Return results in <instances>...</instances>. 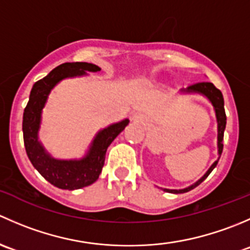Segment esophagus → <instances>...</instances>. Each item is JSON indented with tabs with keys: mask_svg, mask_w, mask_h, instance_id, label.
<instances>
[{
	"mask_svg": "<svg viewBox=\"0 0 250 250\" xmlns=\"http://www.w3.org/2000/svg\"><path fill=\"white\" fill-rule=\"evenodd\" d=\"M132 120L134 121V122H138V123H144V121H145V118H144V116L141 115L139 112H135L134 115H133Z\"/></svg>",
	"mask_w": 250,
	"mask_h": 250,
	"instance_id": "34e87169",
	"label": "esophagus"
}]
</instances>
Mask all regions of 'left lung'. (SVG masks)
I'll return each mask as SVG.
<instances>
[{"instance_id": "1", "label": "left lung", "mask_w": 250, "mask_h": 250, "mask_svg": "<svg viewBox=\"0 0 250 250\" xmlns=\"http://www.w3.org/2000/svg\"><path fill=\"white\" fill-rule=\"evenodd\" d=\"M181 93L183 94H200L206 97L207 99L210 102V104L213 105L214 111H215V117H216V123H218V160L213 163V165L209 167V169L207 170L206 174L202 176L201 179H198L195 184L192 185L188 186L185 188H180V190H170V188H162L163 191L169 193H185L191 191L192 188H195L196 186L200 185L203 180H206L207 176L211 173V170L216 167L218 165V161L220 158L221 152H223V147H224V132H225V127H226V115H225V109H224V98H223V93L210 82H201V83H196V84L190 85L186 89H181Z\"/></svg>"}]
</instances>
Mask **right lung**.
<instances>
[{
  "label": "right lung",
  "instance_id": "obj_1",
  "mask_svg": "<svg viewBox=\"0 0 250 250\" xmlns=\"http://www.w3.org/2000/svg\"><path fill=\"white\" fill-rule=\"evenodd\" d=\"M100 67L89 62H65L53 69L46 77L37 81L30 92L29 103L22 115V134L27 157L37 172L52 185L62 190H77L98 180L110 144L129 123L128 118L112 123L95 134L87 153L82 158L59 160L50 155L39 140L42 110L53 88L65 78L87 76Z\"/></svg>",
  "mask_w": 250,
  "mask_h": 250
}]
</instances>
